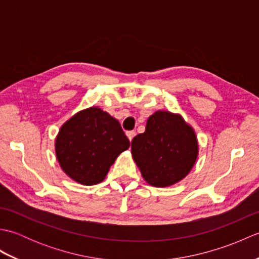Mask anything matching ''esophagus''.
Listing matches in <instances>:
<instances>
[{"mask_svg":"<svg viewBox=\"0 0 259 259\" xmlns=\"http://www.w3.org/2000/svg\"><path fill=\"white\" fill-rule=\"evenodd\" d=\"M135 136H136V131H134V130L133 131H128V133H126V137H128L130 141L135 138Z\"/></svg>","mask_w":259,"mask_h":259,"instance_id":"esophagus-1","label":"esophagus"}]
</instances>
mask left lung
Listing matches in <instances>:
<instances>
[{
    "label": "left lung",
    "mask_w": 259,
    "mask_h": 259,
    "mask_svg": "<svg viewBox=\"0 0 259 259\" xmlns=\"http://www.w3.org/2000/svg\"><path fill=\"white\" fill-rule=\"evenodd\" d=\"M131 152L142 177L155 187H167L185 178L198 155L194 130L178 114L157 111L146 131L131 141Z\"/></svg>",
    "instance_id": "8db88e82"
}]
</instances>
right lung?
<instances>
[{"label": "right lung", "mask_w": 259, "mask_h": 259, "mask_svg": "<svg viewBox=\"0 0 259 259\" xmlns=\"http://www.w3.org/2000/svg\"><path fill=\"white\" fill-rule=\"evenodd\" d=\"M130 141L118 120L99 108L76 113L58 135L56 152L63 171L82 185H97L106 177Z\"/></svg>", "instance_id": "right-lung-1"}]
</instances>
